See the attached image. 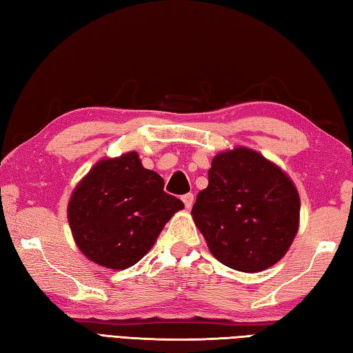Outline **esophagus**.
Listing matches in <instances>:
<instances>
[{
	"label": "esophagus",
	"mask_w": 353,
	"mask_h": 353,
	"mask_svg": "<svg viewBox=\"0 0 353 353\" xmlns=\"http://www.w3.org/2000/svg\"><path fill=\"white\" fill-rule=\"evenodd\" d=\"M182 201L185 203V208L186 209H191L192 208V203H194V194H185V196H182Z\"/></svg>",
	"instance_id": "esophagus-1"
}]
</instances>
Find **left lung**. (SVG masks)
<instances>
[{
    "mask_svg": "<svg viewBox=\"0 0 353 353\" xmlns=\"http://www.w3.org/2000/svg\"><path fill=\"white\" fill-rule=\"evenodd\" d=\"M191 215L221 264L258 273L283 258L294 239L301 199L285 172L254 150L216 154Z\"/></svg>",
    "mask_w": 353,
    "mask_h": 353,
    "instance_id": "obj_1",
    "label": "left lung"
}]
</instances>
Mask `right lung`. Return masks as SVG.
I'll return each mask as SVG.
<instances>
[{
    "mask_svg": "<svg viewBox=\"0 0 353 353\" xmlns=\"http://www.w3.org/2000/svg\"><path fill=\"white\" fill-rule=\"evenodd\" d=\"M182 200L163 191V179L142 167L137 152L97 162L68 203L74 241L101 267L125 270L144 258Z\"/></svg>",
    "mask_w": 353,
    "mask_h": 353,
    "instance_id": "right-lung-1",
    "label": "right lung"
}]
</instances>
